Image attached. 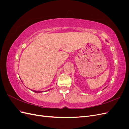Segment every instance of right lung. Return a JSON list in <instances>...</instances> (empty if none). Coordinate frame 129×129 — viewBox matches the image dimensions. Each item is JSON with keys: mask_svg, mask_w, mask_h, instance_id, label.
<instances>
[{"mask_svg": "<svg viewBox=\"0 0 129 129\" xmlns=\"http://www.w3.org/2000/svg\"><path fill=\"white\" fill-rule=\"evenodd\" d=\"M49 90H48L47 91H48ZM32 91H34V92H37V93H39V92H42L43 91H35V90H32Z\"/></svg>", "mask_w": 129, "mask_h": 129, "instance_id": "right-lung-1", "label": "right lung"}]
</instances>
